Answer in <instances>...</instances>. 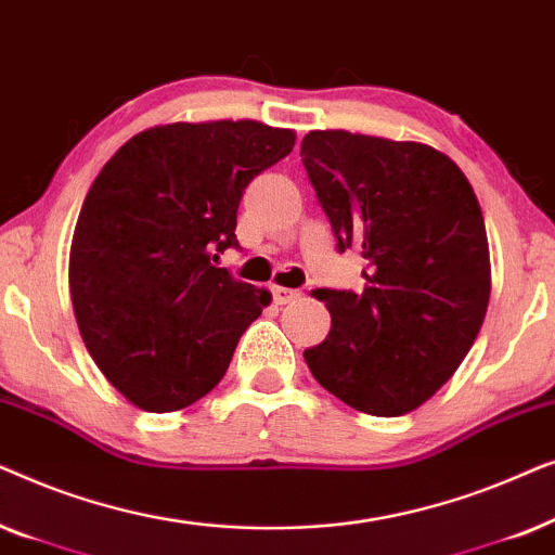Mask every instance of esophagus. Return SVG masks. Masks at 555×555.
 <instances>
[{
    "mask_svg": "<svg viewBox=\"0 0 555 555\" xmlns=\"http://www.w3.org/2000/svg\"><path fill=\"white\" fill-rule=\"evenodd\" d=\"M298 291H293V287H283V285H272V300H275V306H285V302H293L298 298Z\"/></svg>",
    "mask_w": 555,
    "mask_h": 555,
    "instance_id": "obj_1",
    "label": "esophagus"
}]
</instances>
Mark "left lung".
<instances>
[{"label": "left lung", "mask_w": 555, "mask_h": 555, "mask_svg": "<svg viewBox=\"0 0 555 555\" xmlns=\"http://www.w3.org/2000/svg\"><path fill=\"white\" fill-rule=\"evenodd\" d=\"M300 156L338 253L353 247L366 260L361 293H313L331 333L302 359L363 414L412 412L450 382L488 313L477 196L460 166L424 143L310 131Z\"/></svg>", "instance_id": "left-lung-1"}]
</instances>
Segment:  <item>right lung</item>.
Returning a JSON list of instances; mask_svg holds the SVG:
<instances>
[{"label": "right lung", "instance_id": "right-lung-1", "mask_svg": "<svg viewBox=\"0 0 555 555\" xmlns=\"http://www.w3.org/2000/svg\"><path fill=\"white\" fill-rule=\"evenodd\" d=\"M295 146L291 128L211 120L149 128L116 151L82 202L70 247L80 336L143 412H177L222 382L270 293L215 268L240 247L249 181Z\"/></svg>", "mask_w": 555, "mask_h": 555}]
</instances>
